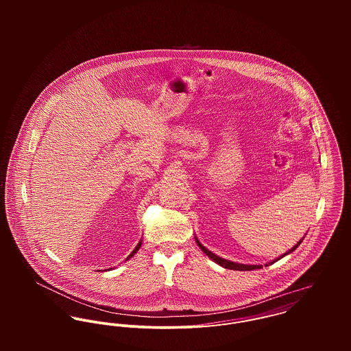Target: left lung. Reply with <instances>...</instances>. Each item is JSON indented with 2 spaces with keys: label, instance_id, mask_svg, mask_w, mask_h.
Segmentation results:
<instances>
[{
  "label": "left lung",
  "instance_id": "left-lung-1",
  "mask_svg": "<svg viewBox=\"0 0 351 351\" xmlns=\"http://www.w3.org/2000/svg\"><path fill=\"white\" fill-rule=\"evenodd\" d=\"M195 239H196V243L199 245V247H200L201 250L204 254H206L208 255V258H210L213 262H216L217 265H220L221 267H224V269H231V270H241V271H249V270H255V269H261L262 266H269V265H271V263H274V262H277V261H280L281 258H284L285 255H288V254H291L292 251L296 250L299 246H300L301 242H302V239H304V237H302V239H300L291 250L287 251V252H284V254H281L280 256H277V258H274L273 261H270V262H267V263H263V265H246V263H238V262H232V261H228V259H224V258H221V256H219V255H216V254H213L212 251L208 250L205 246H202L200 243V241L197 239V237H195Z\"/></svg>",
  "mask_w": 351,
  "mask_h": 351
}]
</instances>
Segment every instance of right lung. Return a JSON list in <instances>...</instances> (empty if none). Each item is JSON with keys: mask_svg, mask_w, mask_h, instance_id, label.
<instances>
[{"mask_svg": "<svg viewBox=\"0 0 351 351\" xmlns=\"http://www.w3.org/2000/svg\"><path fill=\"white\" fill-rule=\"evenodd\" d=\"M141 246H142V239H141V241H139V243H138V245H136V247H135V249H134V251H132V252H131V254H130V255H128V256H127V259H125V261H128V259H130V258H132V256H134V255H135V254H136V252H138V250H139V249H141ZM110 269H112V267H110Z\"/></svg>", "mask_w": 351, "mask_h": 351, "instance_id": "1", "label": "right lung"}]
</instances>
